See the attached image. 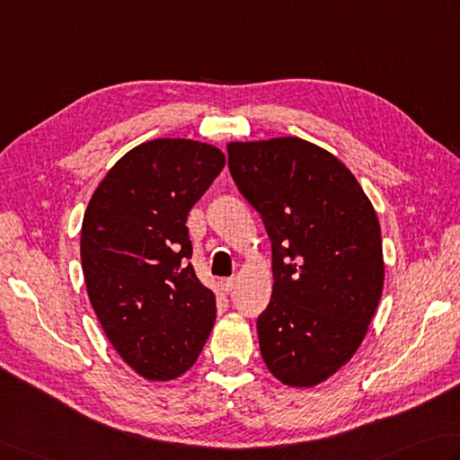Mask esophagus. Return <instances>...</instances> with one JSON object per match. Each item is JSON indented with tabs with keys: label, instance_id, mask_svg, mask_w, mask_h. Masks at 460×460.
I'll list each match as a JSON object with an SVG mask.
<instances>
[{
	"label": "esophagus",
	"instance_id": "esophagus-1",
	"mask_svg": "<svg viewBox=\"0 0 460 460\" xmlns=\"http://www.w3.org/2000/svg\"><path fill=\"white\" fill-rule=\"evenodd\" d=\"M221 291L225 293H231L233 289H235V279H221Z\"/></svg>",
	"mask_w": 460,
	"mask_h": 460
}]
</instances>
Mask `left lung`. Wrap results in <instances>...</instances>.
I'll use <instances>...</instances> for the list:
<instances>
[{"label":"left lung","mask_w":460,"mask_h":460,"mask_svg":"<svg viewBox=\"0 0 460 460\" xmlns=\"http://www.w3.org/2000/svg\"><path fill=\"white\" fill-rule=\"evenodd\" d=\"M227 155L233 181L271 239L261 355L281 383L313 386L355 355L379 305V219L355 175L309 141H237Z\"/></svg>","instance_id":"1"}]
</instances>
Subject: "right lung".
Masks as SVG:
<instances>
[{
    "label": "right lung",
    "instance_id": "1",
    "mask_svg": "<svg viewBox=\"0 0 460 460\" xmlns=\"http://www.w3.org/2000/svg\"><path fill=\"white\" fill-rule=\"evenodd\" d=\"M225 167L213 146L153 139L117 161L81 227L87 295L117 353L141 376L191 367L215 323V295L189 263L187 215Z\"/></svg>",
    "mask_w": 460,
    "mask_h": 460
}]
</instances>
